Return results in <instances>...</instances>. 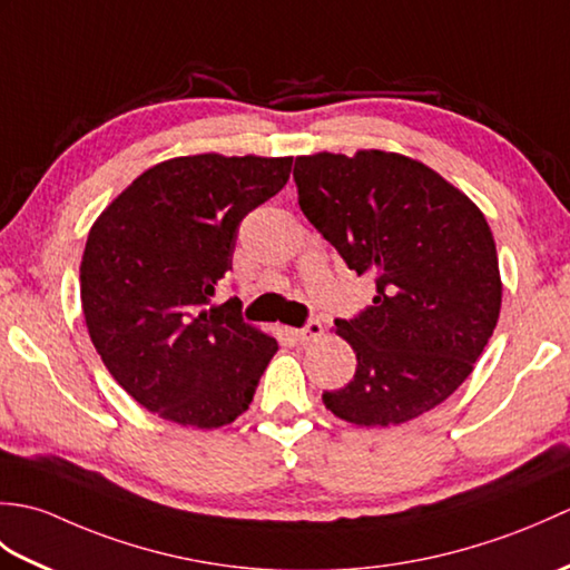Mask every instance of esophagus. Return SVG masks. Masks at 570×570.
Returning a JSON list of instances; mask_svg holds the SVG:
<instances>
[{"mask_svg": "<svg viewBox=\"0 0 570 570\" xmlns=\"http://www.w3.org/2000/svg\"><path fill=\"white\" fill-rule=\"evenodd\" d=\"M294 335H296L298 341L304 343V345L316 343L318 337L323 335V323H318V321H308V323H306V328H298V331H294Z\"/></svg>", "mask_w": 570, "mask_h": 570, "instance_id": "1", "label": "esophagus"}]
</instances>
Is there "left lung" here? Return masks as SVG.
Returning a JSON list of instances; mask_svg holds the SVG:
<instances>
[{"instance_id":"1","label":"left lung","mask_w":570,"mask_h":570,"mask_svg":"<svg viewBox=\"0 0 570 570\" xmlns=\"http://www.w3.org/2000/svg\"><path fill=\"white\" fill-rule=\"evenodd\" d=\"M298 205L377 296L335 335L355 350V377L323 404L355 426H399L445 402L475 367L502 308L485 215L411 156H296Z\"/></svg>"}]
</instances>
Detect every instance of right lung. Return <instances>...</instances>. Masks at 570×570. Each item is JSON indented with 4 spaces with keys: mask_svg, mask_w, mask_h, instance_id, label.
<instances>
[{
    "mask_svg": "<svg viewBox=\"0 0 570 570\" xmlns=\"http://www.w3.org/2000/svg\"><path fill=\"white\" fill-rule=\"evenodd\" d=\"M294 156H176L147 168L92 223L80 301L105 367L144 409L178 426L245 414L276 337L239 301L213 304L237 227L276 196Z\"/></svg>",
    "mask_w": 570,
    "mask_h": 570,
    "instance_id": "add662e5",
    "label": "right lung"
}]
</instances>
